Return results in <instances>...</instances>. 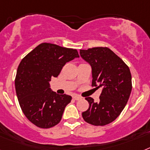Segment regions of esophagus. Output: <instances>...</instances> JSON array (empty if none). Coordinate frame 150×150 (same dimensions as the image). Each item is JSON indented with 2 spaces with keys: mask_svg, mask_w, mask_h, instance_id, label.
<instances>
[{
  "mask_svg": "<svg viewBox=\"0 0 150 150\" xmlns=\"http://www.w3.org/2000/svg\"><path fill=\"white\" fill-rule=\"evenodd\" d=\"M73 98H74V100H80L81 98L80 96H79V95H74V96H73Z\"/></svg>",
  "mask_w": 150,
  "mask_h": 150,
  "instance_id": "34e87169",
  "label": "esophagus"
}]
</instances>
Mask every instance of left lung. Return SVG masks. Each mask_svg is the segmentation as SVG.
I'll return each instance as SVG.
<instances>
[{"label":"left lung","instance_id":"8db88e82","mask_svg":"<svg viewBox=\"0 0 150 150\" xmlns=\"http://www.w3.org/2000/svg\"><path fill=\"white\" fill-rule=\"evenodd\" d=\"M80 55L91 66V85L102 88L98 102L85 98L89 108L82 117L91 125H107L120 115L127 103L132 90L131 73L127 64L108 47L81 50Z\"/></svg>","mask_w":150,"mask_h":150}]
</instances>
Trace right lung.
I'll return each mask as SVG.
<instances>
[{"label": "right lung", "mask_w": 150, "mask_h": 150, "mask_svg": "<svg viewBox=\"0 0 150 150\" xmlns=\"http://www.w3.org/2000/svg\"><path fill=\"white\" fill-rule=\"evenodd\" d=\"M79 57L76 50L56 44H40L17 68L15 88L21 110L31 123L50 128L60 122L71 97L52 91L50 81L57 77L66 62Z\"/></svg>", "instance_id": "right-lung-1"}]
</instances>
